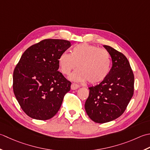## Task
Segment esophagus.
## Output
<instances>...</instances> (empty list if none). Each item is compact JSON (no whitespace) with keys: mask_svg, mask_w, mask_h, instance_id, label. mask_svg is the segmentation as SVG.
<instances>
[{"mask_svg":"<svg viewBox=\"0 0 150 150\" xmlns=\"http://www.w3.org/2000/svg\"><path fill=\"white\" fill-rule=\"evenodd\" d=\"M79 87V85H78V84H76V83H72L71 88L72 90H76L78 89V88Z\"/></svg>","mask_w":150,"mask_h":150,"instance_id":"1","label":"esophagus"}]
</instances>
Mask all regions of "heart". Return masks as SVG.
Returning a JSON list of instances; mask_svg holds the SVG:
<instances>
[{"label":"heart","mask_w":150,"mask_h":150,"mask_svg":"<svg viewBox=\"0 0 150 150\" xmlns=\"http://www.w3.org/2000/svg\"><path fill=\"white\" fill-rule=\"evenodd\" d=\"M60 71L69 75L77 64L78 69L72 73L70 79L91 83L102 81L109 74L111 68V57L103 48L87 43H81L72 48L71 54L63 52L57 59Z\"/></svg>","instance_id":"b5f03b06"}]
</instances>
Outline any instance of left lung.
I'll return each mask as SVG.
<instances>
[{"instance_id": "1", "label": "left lung", "mask_w": 150, "mask_h": 150, "mask_svg": "<svg viewBox=\"0 0 150 150\" xmlns=\"http://www.w3.org/2000/svg\"><path fill=\"white\" fill-rule=\"evenodd\" d=\"M112 59V67L99 85L91 87L85 103L87 114L93 121L103 124L124 113L133 95L134 75L124 55L103 45Z\"/></svg>"}]
</instances>
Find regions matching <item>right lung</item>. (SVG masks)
I'll list each match as a JSON object with an SVG mask.
<instances>
[{"mask_svg": "<svg viewBox=\"0 0 150 150\" xmlns=\"http://www.w3.org/2000/svg\"><path fill=\"white\" fill-rule=\"evenodd\" d=\"M71 46L63 39H45L21 56L14 69L13 88L21 108L30 117L46 120L59 111L71 83L58 71L57 59Z\"/></svg>", "mask_w": 150, "mask_h": 150, "instance_id": "obj_1", "label": "right lung"}]
</instances>
